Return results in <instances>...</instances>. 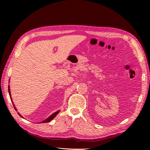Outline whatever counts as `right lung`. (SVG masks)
I'll list each match as a JSON object with an SVG mask.
<instances>
[{
    "label": "right lung",
    "instance_id": "right-lung-1",
    "mask_svg": "<svg viewBox=\"0 0 150 150\" xmlns=\"http://www.w3.org/2000/svg\"><path fill=\"white\" fill-rule=\"evenodd\" d=\"M8 93H9V95H10V97H11V101H12V99H11V92H10V89H9V86H8ZM12 104H13V103H12ZM14 108H15V110H16V108L14 107ZM59 111H56V112H54V113H53V114L51 115V116H50L47 119H46V120H45L44 121H43L42 122H49V121H51L53 118H54V117H55L58 113H59ZM19 115H20V116H21V115H20V114H19Z\"/></svg>",
    "mask_w": 150,
    "mask_h": 150
}]
</instances>
